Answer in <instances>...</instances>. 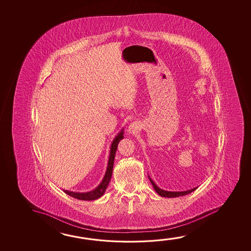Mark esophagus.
Masks as SVG:
<instances>
[{
    "mask_svg": "<svg viewBox=\"0 0 251 251\" xmlns=\"http://www.w3.org/2000/svg\"><path fill=\"white\" fill-rule=\"evenodd\" d=\"M140 130V125L137 123H132L130 125L128 126V129L127 131L130 135H136L137 132Z\"/></svg>",
    "mask_w": 251,
    "mask_h": 251,
    "instance_id": "34e87169",
    "label": "esophagus"
}]
</instances>
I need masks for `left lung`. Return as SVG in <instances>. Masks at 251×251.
<instances>
[{
    "mask_svg": "<svg viewBox=\"0 0 251 251\" xmlns=\"http://www.w3.org/2000/svg\"><path fill=\"white\" fill-rule=\"evenodd\" d=\"M150 178V181L151 183V185H153L154 189L156 191V193L158 195H160L161 197L165 198H176L180 197V196H184V195H187L189 193H193V191L197 189V187H194L193 189L186 190V191H183V192H171V191H165V190L161 189L157 185L154 183V181L152 180L150 176H148Z\"/></svg>",
    "mask_w": 251,
    "mask_h": 251,
    "instance_id": "obj_1",
    "label": "left lung"
}]
</instances>
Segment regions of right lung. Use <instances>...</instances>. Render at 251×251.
Returning a JSON list of instances; mask_svg holds the SVG:
<instances>
[{
	"instance_id": "add662e5",
	"label": "right lung",
	"mask_w": 251,
	"mask_h": 251,
	"mask_svg": "<svg viewBox=\"0 0 251 251\" xmlns=\"http://www.w3.org/2000/svg\"><path fill=\"white\" fill-rule=\"evenodd\" d=\"M124 129L123 128L112 142L111 146H110V154H109V158H108V163H107V171H106V173L103 177L102 180L100 183V185L95 189L92 190L90 192H86V193H77V192H71V191L64 190V192L66 194L70 195L71 197L79 200V201H95V200H97V199H99V198L102 196L104 193L106 192L107 185H108L110 179H111L115 152L117 150V146H118L120 141L124 137Z\"/></svg>"
}]
</instances>
